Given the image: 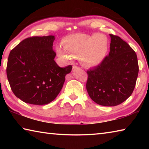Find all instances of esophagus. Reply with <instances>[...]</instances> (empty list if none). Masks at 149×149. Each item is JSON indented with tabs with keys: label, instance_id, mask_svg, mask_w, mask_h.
<instances>
[{
	"label": "esophagus",
	"instance_id": "esophagus-1",
	"mask_svg": "<svg viewBox=\"0 0 149 149\" xmlns=\"http://www.w3.org/2000/svg\"><path fill=\"white\" fill-rule=\"evenodd\" d=\"M79 68L78 67V66H76V65H74V66H73V70H77V69H79Z\"/></svg>",
	"mask_w": 149,
	"mask_h": 149
}]
</instances>
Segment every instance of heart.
I'll return each mask as SVG.
<instances>
[{"label":"heart","instance_id":"1","mask_svg":"<svg viewBox=\"0 0 149 149\" xmlns=\"http://www.w3.org/2000/svg\"><path fill=\"white\" fill-rule=\"evenodd\" d=\"M64 46L60 45L56 52L65 61L70 62L74 57L81 56L83 64L87 67L100 65L107 56L109 41L103 33L91 35L84 33L70 35L64 40Z\"/></svg>","mask_w":149,"mask_h":149}]
</instances>
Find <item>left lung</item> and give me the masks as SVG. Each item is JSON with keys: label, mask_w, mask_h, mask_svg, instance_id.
<instances>
[{"label": "left lung", "mask_w": 149, "mask_h": 149, "mask_svg": "<svg viewBox=\"0 0 149 149\" xmlns=\"http://www.w3.org/2000/svg\"><path fill=\"white\" fill-rule=\"evenodd\" d=\"M110 36L109 54L87 72L88 94L97 104L105 107L117 106L132 95L139 73L135 52L120 37Z\"/></svg>", "instance_id": "left-lung-1"}]
</instances>
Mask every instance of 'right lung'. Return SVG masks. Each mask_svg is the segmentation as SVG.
Wrapping results in <instances>:
<instances>
[{"mask_svg": "<svg viewBox=\"0 0 149 149\" xmlns=\"http://www.w3.org/2000/svg\"><path fill=\"white\" fill-rule=\"evenodd\" d=\"M53 35L28 37L10 52L6 74L16 97L35 105L49 104L61 91L72 65L60 68L54 61Z\"/></svg>", "mask_w": 149, "mask_h": 149, "instance_id": "1", "label": "right lung"}]
</instances>
